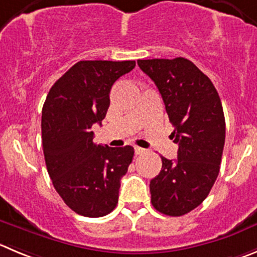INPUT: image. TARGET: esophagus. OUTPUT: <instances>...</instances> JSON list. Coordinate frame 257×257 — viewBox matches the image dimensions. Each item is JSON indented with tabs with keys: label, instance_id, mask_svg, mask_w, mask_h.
Instances as JSON below:
<instances>
[{
	"label": "esophagus",
	"instance_id": "esophagus-1",
	"mask_svg": "<svg viewBox=\"0 0 257 257\" xmlns=\"http://www.w3.org/2000/svg\"><path fill=\"white\" fill-rule=\"evenodd\" d=\"M145 153V149L139 148V146H135V154L136 155H141V154Z\"/></svg>",
	"mask_w": 257,
	"mask_h": 257
}]
</instances>
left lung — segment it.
Wrapping results in <instances>:
<instances>
[{
	"mask_svg": "<svg viewBox=\"0 0 257 257\" xmlns=\"http://www.w3.org/2000/svg\"><path fill=\"white\" fill-rule=\"evenodd\" d=\"M163 97L178 144V159L161 156L160 173L150 182L151 203L167 216L197 208L219 173L226 122L218 92L204 73L185 58L138 60Z\"/></svg>",
	"mask_w": 257,
	"mask_h": 257,
	"instance_id": "1",
	"label": "left lung"
}]
</instances>
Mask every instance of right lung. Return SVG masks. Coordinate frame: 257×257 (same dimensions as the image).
<instances>
[{"mask_svg":"<svg viewBox=\"0 0 257 257\" xmlns=\"http://www.w3.org/2000/svg\"><path fill=\"white\" fill-rule=\"evenodd\" d=\"M135 65V60H82L46 96L41 116L46 169L64 203L80 216L103 217L118 203L134 148L96 145L92 126L106 117L113 83Z\"/></svg>","mask_w":257,"mask_h":257,"instance_id":"add662e5","label":"right lung"}]
</instances>
